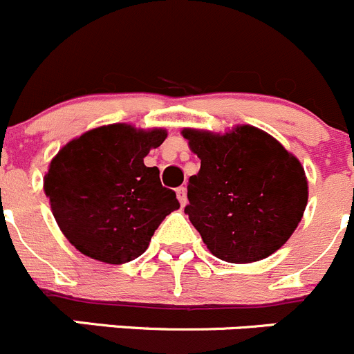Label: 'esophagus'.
<instances>
[{"mask_svg":"<svg viewBox=\"0 0 354 354\" xmlns=\"http://www.w3.org/2000/svg\"><path fill=\"white\" fill-rule=\"evenodd\" d=\"M175 193H177V200L180 201V205H186L187 203V189L184 186H180V187H177V191H175Z\"/></svg>","mask_w":354,"mask_h":354,"instance_id":"obj_1","label":"esophagus"}]
</instances>
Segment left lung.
<instances>
[{"label":"left lung","mask_w":354,"mask_h":354,"mask_svg":"<svg viewBox=\"0 0 354 354\" xmlns=\"http://www.w3.org/2000/svg\"><path fill=\"white\" fill-rule=\"evenodd\" d=\"M201 160L184 212L215 257L245 264L287 243L308 205L301 161L269 133L241 124L224 136L184 129Z\"/></svg>","instance_id":"left-lung-1"}]
</instances>
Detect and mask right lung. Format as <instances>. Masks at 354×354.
<instances>
[{
    "instance_id": "1",
    "label": "right lung",
    "mask_w": 354,
    "mask_h": 354,
    "mask_svg": "<svg viewBox=\"0 0 354 354\" xmlns=\"http://www.w3.org/2000/svg\"><path fill=\"white\" fill-rule=\"evenodd\" d=\"M167 139L163 129L99 127L67 142L45 175V194L64 236L82 254L123 264L142 255L180 203L144 158Z\"/></svg>"
}]
</instances>
